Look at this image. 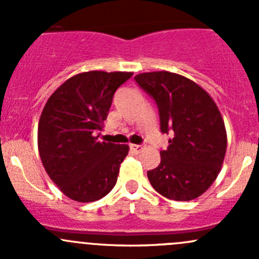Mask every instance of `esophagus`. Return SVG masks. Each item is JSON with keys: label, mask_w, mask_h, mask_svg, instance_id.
I'll return each instance as SVG.
<instances>
[{"label": "esophagus", "mask_w": 259, "mask_h": 259, "mask_svg": "<svg viewBox=\"0 0 259 259\" xmlns=\"http://www.w3.org/2000/svg\"><path fill=\"white\" fill-rule=\"evenodd\" d=\"M130 149H132L134 153H139V151L143 149V146L140 144H130Z\"/></svg>", "instance_id": "esophagus-1"}]
</instances>
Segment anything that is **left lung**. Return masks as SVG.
I'll return each instance as SVG.
<instances>
[{
	"mask_svg": "<svg viewBox=\"0 0 259 259\" xmlns=\"http://www.w3.org/2000/svg\"><path fill=\"white\" fill-rule=\"evenodd\" d=\"M134 79L155 101L160 132L173 135L160 150V164L148 171L149 182L169 199H195L218 177L226 155V127L215 103L199 85L173 72Z\"/></svg>",
	"mask_w": 259,
	"mask_h": 259,
	"instance_id": "8db88e82",
	"label": "left lung"
}]
</instances>
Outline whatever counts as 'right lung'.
I'll return each instance as SVG.
<instances>
[{"label":"right lung","instance_id":"add662e5","mask_svg":"<svg viewBox=\"0 0 259 259\" xmlns=\"http://www.w3.org/2000/svg\"><path fill=\"white\" fill-rule=\"evenodd\" d=\"M132 72L89 71L65 81L38 122V151L46 173L65 195L81 203L105 197L116 184L129 146L99 142L114 94Z\"/></svg>","mask_w":259,"mask_h":259}]
</instances>
